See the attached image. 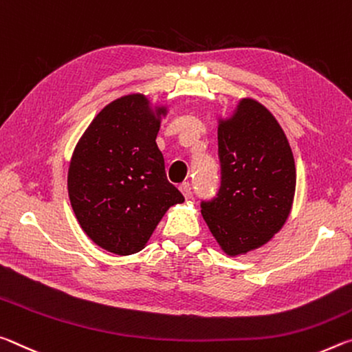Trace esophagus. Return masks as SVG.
Masks as SVG:
<instances>
[{
  "label": "esophagus",
  "instance_id": "obj_1",
  "mask_svg": "<svg viewBox=\"0 0 352 352\" xmlns=\"http://www.w3.org/2000/svg\"><path fill=\"white\" fill-rule=\"evenodd\" d=\"M179 190H181V193L184 195V198H186V199L192 198V186H190L188 182H182L179 186Z\"/></svg>",
  "mask_w": 352,
  "mask_h": 352
}]
</instances>
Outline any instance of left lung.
<instances>
[{"label": "left lung", "instance_id": "obj_1", "mask_svg": "<svg viewBox=\"0 0 352 352\" xmlns=\"http://www.w3.org/2000/svg\"><path fill=\"white\" fill-rule=\"evenodd\" d=\"M218 155L220 192L201 204V214L223 252L237 257L268 243L285 224L295 198V159L278 120L252 98L218 118Z\"/></svg>", "mask_w": 352, "mask_h": 352}]
</instances>
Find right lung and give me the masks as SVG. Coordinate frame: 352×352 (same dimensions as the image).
<instances>
[{
	"label": "right lung",
	"mask_w": 352,
	"mask_h": 352,
	"mask_svg": "<svg viewBox=\"0 0 352 352\" xmlns=\"http://www.w3.org/2000/svg\"><path fill=\"white\" fill-rule=\"evenodd\" d=\"M168 106L143 94L109 102L80 135L68 166V197L79 226L117 256L142 251L184 197L165 175L155 137Z\"/></svg>",
	"instance_id": "1"
}]
</instances>
